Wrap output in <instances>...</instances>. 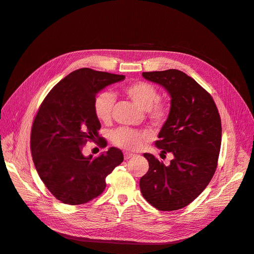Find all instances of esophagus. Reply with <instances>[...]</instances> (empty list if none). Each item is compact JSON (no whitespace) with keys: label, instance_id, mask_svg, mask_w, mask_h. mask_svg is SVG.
I'll return each instance as SVG.
<instances>
[{"label":"esophagus","instance_id":"1","mask_svg":"<svg viewBox=\"0 0 254 254\" xmlns=\"http://www.w3.org/2000/svg\"><path fill=\"white\" fill-rule=\"evenodd\" d=\"M132 156H135V154L129 153V152H126V153H125V159H126V161H127L128 158H130V157H132Z\"/></svg>","mask_w":254,"mask_h":254}]
</instances>
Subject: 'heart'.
<instances>
[{"label": "heart", "instance_id": "obj_1", "mask_svg": "<svg viewBox=\"0 0 254 254\" xmlns=\"http://www.w3.org/2000/svg\"><path fill=\"white\" fill-rule=\"evenodd\" d=\"M124 92L140 108L147 112L152 122L162 125L168 119L169 107L159 101L157 88L145 81L127 84L124 87ZM114 97L109 91H102L93 99L92 109L95 116L102 123H109L112 116ZM153 138V134L148 129H134L129 127H119L113 131L112 142L120 148L127 150H139L146 142Z\"/></svg>", "mask_w": 254, "mask_h": 254}]
</instances>
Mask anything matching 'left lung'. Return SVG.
<instances>
[{
  "mask_svg": "<svg viewBox=\"0 0 254 254\" xmlns=\"http://www.w3.org/2000/svg\"><path fill=\"white\" fill-rule=\"evenodd\" d=\"M142 76L166 88L171 97L168 119L155 142L174 155L169 166L144 153L149 170L140 179L142 195L161 211L186 207L207 188L216 171L221 119L210 93L185 73L170 69Z\"/></svg>",
  "mask_w": 254,
  "mask_h": 254,
  "instance_id": "obj_1",
  "label": "left lung"
}]
</instances>
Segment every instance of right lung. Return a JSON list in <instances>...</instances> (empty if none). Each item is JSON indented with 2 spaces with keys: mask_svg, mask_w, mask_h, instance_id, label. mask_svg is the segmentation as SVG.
<instances>
[{
  "mask_svg": "<svg viewBox=\"0 0 254 254\" xmlns=\"http://www.w3.org/2000/svg\"><path fill=\"white\" fill-rule=\"evenodd\" d=\"M125 78L78 69L62 79L40 106L31 132L33 161L46 188L64 204L81 205L99 196L106 177L124 162L122 150L115 147L96 158L84 156L82 149L87 141L99 138L101 124L93 113V99Z\"/></svg>",
  "mask_w": 254,
  "mask_h": 254,
  "instance_id": "obj_1",
  "label": "right lung"
}]
</instances>
